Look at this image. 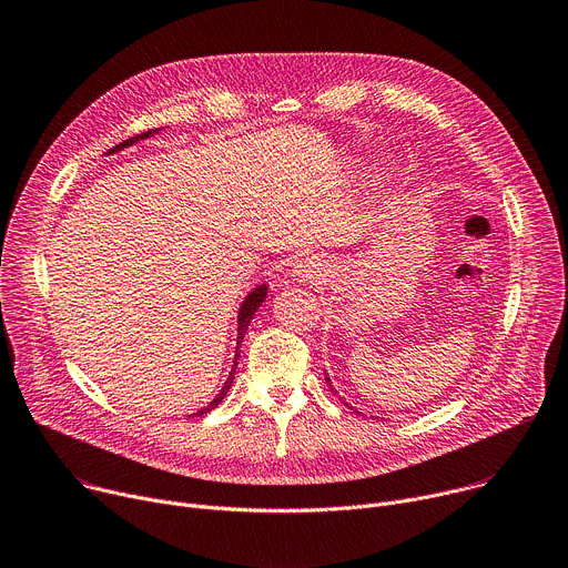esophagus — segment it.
Wrapping results in <instances>:
<instances>
[{
    "instance_id": "1",
    "label": "esophagus",
    "mask_w": 568,
    "mask_h": 568,
    "mask_svg": "<svg viewBox=\"0 0 568 568\" xmlns=\"http://www.w3.org/2000/svg\"><path fill=\"white\" fill-rule=\"evenodd\" d=\"M323 263L318 256H305V258H298L292 267V274L296 276V281L301 283H316L321 276H323Z\"/></svg>"
}]
</instances>
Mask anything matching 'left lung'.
<instances>
[{
    "mask_svg": "<svg viewBox=\"0 0 568 568\" xmlns=\"http://www.w3.org/2000/svg\"><path fill=\"white\" fill-rule=\"evenodd\" d=\"M326 379H328V382H331V377H328V375H326ZM331 388H333V386H331ZM351 409H353V407H351Z\"/></svg>",
    "mask_w": 568,
    "mask_h": 568,
    "instance_id": "obj_1",
    "label": "left lung"
}]
</instances>
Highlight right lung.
<instances>
[{
  "label": "right lung",
  "mask_w": 568,
  "mask_h": 568,
  "mask_svg": "<svg viewBox=\"0 0 568 568\" xmlns=\"http://www.w3.org/2000/svg\"><path fill=\"white\" fill-rule=\"evenodd\" d=\"M159 130H148V132H143V134H136V136H132V139H128V141H123V143H119V145H114L112 150H108V154L110 152H119V150H123V148H128V145H132V143H136V141H141V139H148V136H152V134H156ZM265 296H267V285H258V287H254L250 294H247V298L242 301V305H240V312H237V346H235V359H233V368H231V373H229V379L224 382V386H222V390L206 404L204 409H200L197 414H191L189 418H193V416H204V414H209L211 409H215L217 404L224 399V395H226V390L231 388V384H233V373H235V366H237V348H240V344H242V337H245V333H247V328H250V323H252V318H254V314H256V310L263 305V301H265Z\"/></svg>",
  "instance_id": "obj_1"
}]
</instances>
